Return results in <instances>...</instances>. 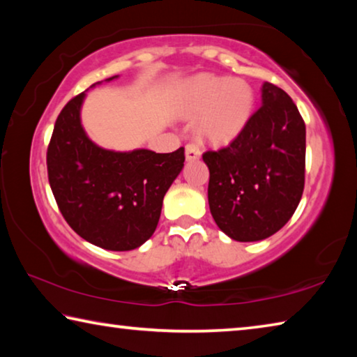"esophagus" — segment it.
Listing matches in <instances>:
<instances>
[{"mask_svg": "<svg viewBox=\"0 0 357 357\" xmlns=\"http://www.w3.org/2000/svg\"><path fill=\"white\" fill-rule=\"evenodd\" d=\"M200 155H202V151L195 143L187 144L185 146V159L187 160H197Z\"/></svg>", "mask_w": 357, "mask_h": 357, "instance_id": "1", "label": "esophagus"}]
</instances>
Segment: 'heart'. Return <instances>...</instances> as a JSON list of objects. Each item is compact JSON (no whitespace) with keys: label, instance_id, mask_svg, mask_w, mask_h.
Segmentation results:
<instances>
[{"label":"heart","instance_id":"obj_1","mask_svg":"<svg viewBox=\"0 0 357 357\" xmlns=\"http://www.w3.org/2000/svg\"><path fill=\"white\" fill-rule=\"evenodd\" d=\"M179 98L184 116H200L198 134L215 144L233 142L247 128L255 108V93L243 78L200 74L181 86Z\"/></svg>","mask_w":357,"mask_h":357}]
</instances>
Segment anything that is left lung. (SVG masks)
Here are the masks:
<instances>
[{
  "mask_svg": "<svg viewBox=\"0 0 357 357\" xmlns=\"http://www.w3.org/2000/svg\"><path fill=\"white\" fill-rule=\"evenodd\" d=\"M261 104L227 148L203 154L211 214L239 243L279 231L304 192V119L291 98L273 83H263Z\"/></svg>",
  "mask_w": 357,
  "mask_h": 357,
  "instance_id": "1",
  "label": "left lung"
}]
</instances>
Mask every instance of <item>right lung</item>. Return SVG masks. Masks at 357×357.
Returning a JSON list of instances; mask_svg holds the SVG:
<instances>
[{
    "label": "right lung",
    "mask_w": 357,
    "mask_h": 357,
    "mask_svg": "<svg viewBox=\"0 0 357 357\" xmlns=\"http://www.w3.org/2000/svg\"><path fill=\"white\" fill-rule=\"evenodd\" d=\"M84 96L70 99L56 119L47 149L48 183L78 236L105 250H134L155 231L165 193L184 167V148L159 154L98 146L82 126Z\"/></svg>",
    "instance_id": "1"
}]
</instances>
